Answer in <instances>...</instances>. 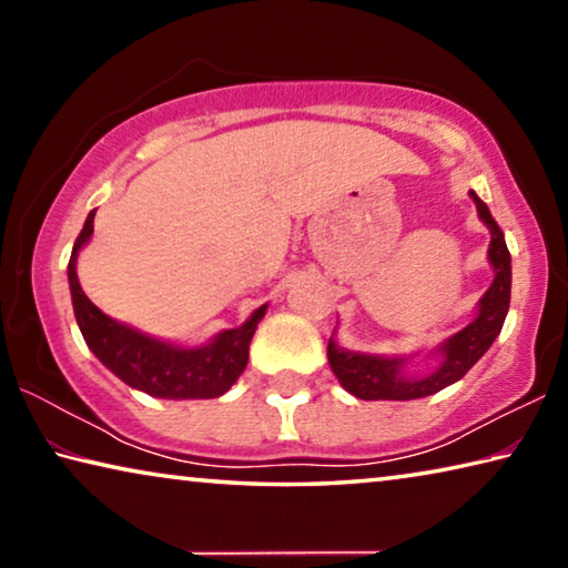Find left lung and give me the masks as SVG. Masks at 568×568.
Returning <instances> with one entry per match:
<instances>
[{
	"label": "left lung",
	"mask_w": 568,
	"mask_h": 568,
	"mask_svg": "<svg viewBox=\"0 0 568 568\" xmlns=\"http://www.w3.org/2000/svg\"><path fill=\"white\" fill-rule=\"evenodd\" d=\"M474 197L480 223L491 233L488 243V263L494 267V283L476 305V318L466 328L450 335L440 345H436L434 355H438V365L426 376H408L406 365L410 361L400 355H373L348 351L338 345V341H328V363L338 378L341 386L353 393L361 400H413L426 398L444 390L450 383H456L474 368L480 355L498 338L504 328L508 303H511V255H508L506 240L501 227L491 217V210L486 207L474 190Z\"/></svg>",
	"instance_id": "8db88e82"
}]
</instances>
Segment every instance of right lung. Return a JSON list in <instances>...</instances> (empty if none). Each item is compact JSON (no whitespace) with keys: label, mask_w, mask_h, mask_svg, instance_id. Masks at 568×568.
<instances>
[{"label":"right lung","mask_w":568,"mask_h":568,"mask_svg":"<svg viewBox=\"0 0 568 568\" xmlns=\"http://www.w3.org/2000/svg\"><path fill=\"white\" fill-rule=\"evenodd\" d=\"M94 233V210L84 220L82 233L77 235L67 277H70V293L74 318L80 325L84 343L98 355L102 365L148 396L168 400L190 398H217L230 390L247 365L250 341H253L257 323L263 321L267 303L253 311V315L240 325L217 333L213 341L197 348H182L175 343H165L150 335L130 328V325L112 321L84 295L77 281V257L80 250L90 243Z\"/></svg>","instance_id":"add662e5"}]
</instances>
